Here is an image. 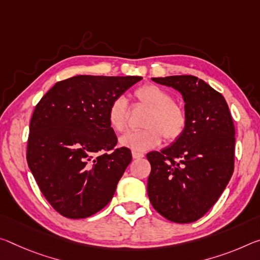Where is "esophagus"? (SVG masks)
I'll use <instances>...</instances> for the list:
<instances>
[{"label": "esophagus", "mask_w": 260, "mask_h": 260, "mask_svg": "<svg viewBox=\"0 0 260 260\" xmlns=\"http://www.w3.org/2000/svg\"><path fill=\"white\" fill-rule=\"evenodd\" d=\"M132 156H133V158H135V159H139V158H142L143 155L142 152H138V151H132Z\"/></svg>", "instance_id": "1"}]
</instances>
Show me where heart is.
Wrapping results in <instances>:
<instances>
[{"instance_id":"heart-1","label":"heart","mask_w":260,"mask_h":260,"mask_svg":"<svg viewBox=\"0 0 260 260\" xmlns=\"http://www.w3.org/2000/svg\"><path fill=\"white\" fill-rule=\"evenodd\" d=\"M138 104L148 111L142 119L143 129L128 132L120 138V145L134 151H147L157 147L163 138L168 142L176 141L186 128L187 118L183 106L172 102L167 90L155 84L139 86L134 91ZM129 119V110L123 97L111 103L108 120L114 132L121 133L126 129Z\"/></svg>"}]
</instances>
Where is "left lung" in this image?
<instances>
[{"instance_id":"8db88e82","label":"left lung","mask_w":260,"mask_h":260,"mask_svg":"<svg viewBox=\"0 0 260 260\" xmlns=\"http://www.w3.org/2000/svg\"><path fill=\"white\" fill-rule=\"evenodd\" d=\"M182 93L186 128L179 139L147 158V191L160 215L176 223L199 220L216 203L234 172L235 126L220 92L192 75L152 77Z\"/></svg>"}]
</instances>
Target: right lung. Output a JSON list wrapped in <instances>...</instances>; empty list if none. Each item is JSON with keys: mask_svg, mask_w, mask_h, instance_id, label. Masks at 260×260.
<instances>
[{"mask_svg": "<svg viewBox=\"0 0 260 260\" xmlns=\"http://www.w3.org/2000/svg\"><path fill=\"white\" fill-rule=\"evenodd\" d=\"M141 80L77 75L57 82L37 104L26 159L41 193L61 215L84 219L112 199L132 152L114 149L118 139L108 111Z\"/></svg>", "mask_w": 260, "mask_h": 260, "instance_id": "obj_1", "label": "right lung"}]
</instances>
